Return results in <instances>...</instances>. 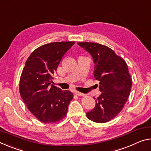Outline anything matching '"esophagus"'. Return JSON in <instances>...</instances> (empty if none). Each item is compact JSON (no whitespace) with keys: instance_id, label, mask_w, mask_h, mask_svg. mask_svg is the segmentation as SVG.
Returning <instances> with one entry per match:
<instances>
[{"instance_id":"34e87169","label":"esophagus","mask_w":151,"mask_h":151,"mask_svg":"<svg viewBox=\"0 0 151 151\" xmlns=\"http://www.w3.org/2000/svg\"><path fill=\"white\" fill-rule=\"evenodd\" d=\"M75 94L78 95V96H85V94L84 93H80L78 91H75Z\"/></svg>"}]
</instances>
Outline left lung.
Returning a JSON list of instances; mask_svg holds the SVG:
<instances>
[{
  "label": "left lung",
  "mask_w": 151,
  "mask_h": 151,
  "mask_svg": "<svg viewBox=\"0 0 151 151\" xmlns=\"http://www.w3.org/2000/svg\"><path fill=\"white\" fill-rule=\"evenodd\" d=\"M78 45L92 56L95 64L93 75L99 81L101 95L95 106L87 112L90 120L105 123L114 118L122 109L132 87V78L126 62L106 45L97 43L79 42Z\"/></svg>",
  "instance_id": "1"
}]
</instances>
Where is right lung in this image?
Returning <instances> with one entry per match:
<instances>
[{"instance_id":"add662e5","label":"right lung","mask_w":151,"mask_h":151,"mask_svg":"<svg viewBox=\"0 0 151 151\" xmlns=\"http://www.w3.org/2000/svg\"><path fill=\"white\" fill-rule=\"evenodd\" d=\"M75 43L53 42L42 45L26 61L20 78V95L28 109L42 122H57L67 114L73 93L62 91L51 83L62 58Z\"/></svg>"}]
</instances>
